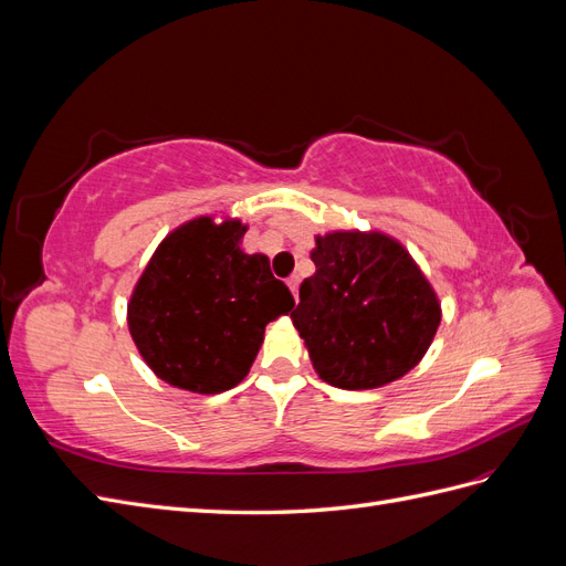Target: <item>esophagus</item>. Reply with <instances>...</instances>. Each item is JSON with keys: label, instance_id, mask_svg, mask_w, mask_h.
Instances as JSON below:
<instances>
[{"label": "esophagus", "instance_id": "esophagus-1", "mask_svg": "<svg viewBox=\"0 0 566 566\" xmlns=\"http://www.w3.org/2000/svg\"><path fill=\"white\" fill-rule=\"evenodd\" d=\"M287 287H290V293H293V297L297 300V293H300V276H297V273H295V276L287 279Z\"/></svg>", "mask_w": 566, "mask_h": 566}]
</instances>
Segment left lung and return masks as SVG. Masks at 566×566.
<instances>
[{
  "mask_svg": "<svg viewBox=\"0 0 566 566\" xmlns=\"http://www.w3.org/2000/svg\"><path fill=\"white\" fill-rule=\"evenodd\" d=\"M316 273L290 314L321 380L375 389L424 356L441 321L439 300L410 254L389 235H316Z\"/></svg>",
  "mask_w": 566,
  "mask_h": 566,
  "instance_id": "1",
  "label": "left lung"
}]
</instances>
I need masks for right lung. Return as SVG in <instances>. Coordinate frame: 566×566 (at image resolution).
<instances>
[{
    "label": "right lung",
    "instance_id": "1",
    "mask_svg": "<svg viewBox=\"0 0 566 566\" xmlns=\"http://www.w3.org/2000/svg\"><path fill=\"white\" fill-rule=\"evenodd\" d=\"M248 227L210 217L169 233L127 306L134 345L160 380L198 394L235 387L262 347L266 323L295 306L264 254H245Z\"/></svg>",
    "mask_w": 566,
    "mask_h": 566
}]
</instances>
